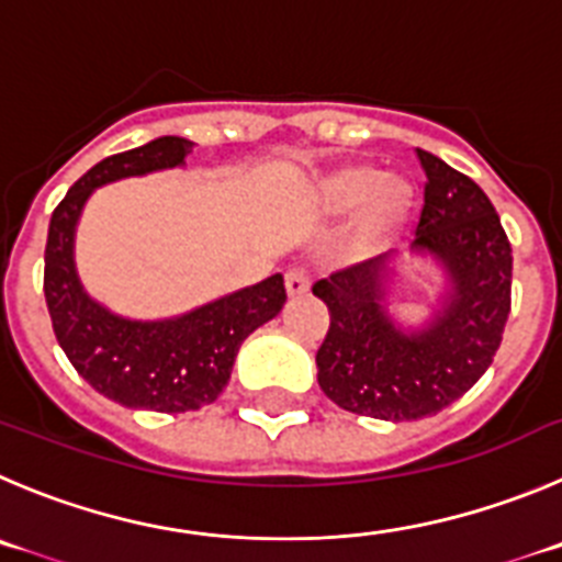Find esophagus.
<instances>
[{
  "mask_svg": "<svg viewBox=\"0 0 562 562\" xmlns=\"http://www.w3.org/2000/svg\"><path fill=\"white\" fill-rule=\"evenodd\" d=\"M311 288V274L302 266H293V269L285 271V291L288 296H302Z\"/></svg>",
  "mask_w": 562,
  "mask_h": 562,
  "instance_id": "obj_1",
  "label": "esophagus"
}]
</instances>
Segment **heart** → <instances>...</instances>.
Segmentation results:
<instances>
[{"label":"heart","instance_id":"heart-1","mask_svg":"<svg viewBox=\"0 0 562 562\" xmlns=\"http://www.w3.org/2000/svg\"><path fill=\"white\" fill-rule=\"evenodd\" d=\"M318 202L333 213L358 207L352 222L355 249H380L413 204V186L400 175H382L371 162H349L318 180Z\"/></svg>","mask_w":562,"mask_h":562}]
</instances>
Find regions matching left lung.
<instances>
[{
  "mask_svg": "<svg viewBox=\"0 0 562 562\" xmlns=\"http://www.w3.org/2000/svg\"><path fill=\"white\" fill-rule=\"evenodd\" d=\"M424 166V207L411 249L447 269L443 311L418 333L385 313L391 255L349 266L313 293L329 307L316 352L318 385L338 407L382 422H416L460 400L494 363L510 316L513 255L499 213L471 177L432 151Z\"/></svg>",
  "mask_w": 562,
  "mask_h": 562,
  "instance_id": "8db88e82",
  "label": "left lung"
}]
</instances>
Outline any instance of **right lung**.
I'll return each instance as SVG.
<instances>
[{
    "instance_id": "obj_1",
    "label": "right lung",
    "mask_w": 562,
    "mask_h": 562,
    "mask_svg": "<svg viewBox=\"0 0 562 562\" xmlns=\"http://www.w3.org/2000/svg\"><path fill=\"white\" fill-rule=\"evenodd\" d=\"M191 140L162 135L138 149L104 157L68 188L49 222L44 296L52 329L77 374L108 400L133 411L188 413L218 400L240 344L285 305L282 274L216 299L169 322H130L97 305L75 271V227L93 188L122 177L175 169Z\"/></svg>"
}]
</instances>
